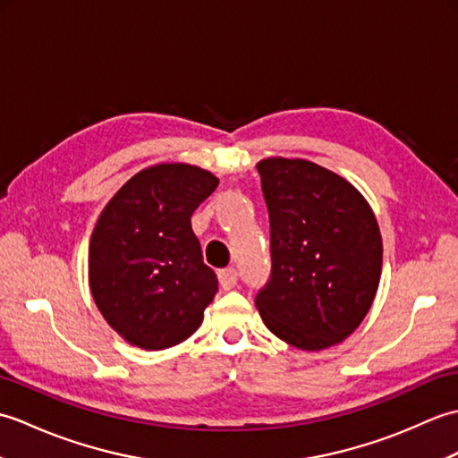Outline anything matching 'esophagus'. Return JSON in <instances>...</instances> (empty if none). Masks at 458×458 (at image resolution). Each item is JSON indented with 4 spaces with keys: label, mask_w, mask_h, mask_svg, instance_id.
<instances>
[{
    "label": "esophagus",
    "mask_w": 458,
    "mask_h": 458,
    "mask_svg": "<svg viewBox=\"0 0 458 458\" xmlns=\"http://www.w3.org/2000/svg\"><path fill=\"white\" fill-rule=\"evenodd\" d=\"M218 281L224 291H230L238 285V271L234 267L228 269H220L218 271Z\"/></svg>",
    "instance_id": "34e87169"
}]
</instances>
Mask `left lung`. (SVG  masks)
<instances>
[{
  "instance_id": "1",
  "label": "left lung",
  "mask_w": 458,
  "mask_h": 458,
  "mask_svg": "<svg viewBox=\"0 0 458 458\" xmlns=\"http://www.w3.org/2000/svg\"><path fill=\"white\" fill-rule=\"evenodd\" d=\"M269 212L271 276L256 295L266 327L301 350L343 343L362 323L382 274L372 208L340 174L305 159L258 163Z\"/></svg>"
}]
</instances>
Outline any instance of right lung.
<instances>
[{
    "mask_svg": "<svg viewBox=\"0 0 458 458\" xmlns=\"http://www.w3.org/2000/svg\"><path fill=\"white\" fill-rule=\"evenodd\" d=\"M218 179L187 163L140 171L106 204L90 238L96 307L130 344L163 350L187 340L218 291L191 226Z\"/></svg>",
    "mask_w": 458,
    "mask_h": 458,
    "instance_id": "obj_1",
    "label": "right lung"
}]
</instances>
